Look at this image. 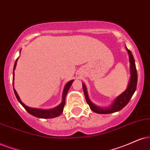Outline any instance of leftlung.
<instances>
[{"mask_svg":"<svg viewBox=\"0 0 150 150\" xmlns=\"http://www.w3.org/2000/svg\"><path fill=\"white\" fill-rule=\"evenodd\" d=\"M127 50L129 54V59L130 63V78L127 87L124 92L122 93L120 96L115 98L112 102L110 103H107V105H99V104H96L93 102L88 97V91H87L86 87L84 84H82L83 90H84L85 98H86V102L90 107L91 109L94 112L100 114H107V113H111L117 112V111H120L125 106L127 105L128 102H129L132 96H133L134 92L136 89V85H137L138 76L137 71H136L135 61L132 54V52L128 50L126 47Z\"/></svg>","mask_w":150,"mask_h":150,"instance_id":"1","label":"left lung"}]
</instances>
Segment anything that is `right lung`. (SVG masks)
Segmentation results:
<instances>
[{
	"label": "right lung",
	"mask_w": 150,
	"mask_h": 150,
	"mask_svg": "<svg viewBox=\"0 0 150 150\" xmlns=\"http://www.w3.org/2000/svg\"><path fill=\"white\" fill-rule=\"evenodd\" d=\"M18 59H16V62L14 63V71H13V86H14V70L15 68H16L17 61H18ZM74 80H71L69 81V82H67L64 86L63 93H62V100L61 102L56 107L51 108V109H39V108H32L30 107H28L27 105H25L23 102L21 100L19 96H18V93H17L16 89L14 88V91L15 93V96L18 100V101L20 102L21 105L25 109L26 111H28V113H30L31 115H34V116L39 117V118H53V117H57L59 115H60L63 112L64 105H65V100H66V94H67L68 91H69L70 87L73 84Z\"/></svg>",
	"instance_id": "add662e5"
}]
</instances>
